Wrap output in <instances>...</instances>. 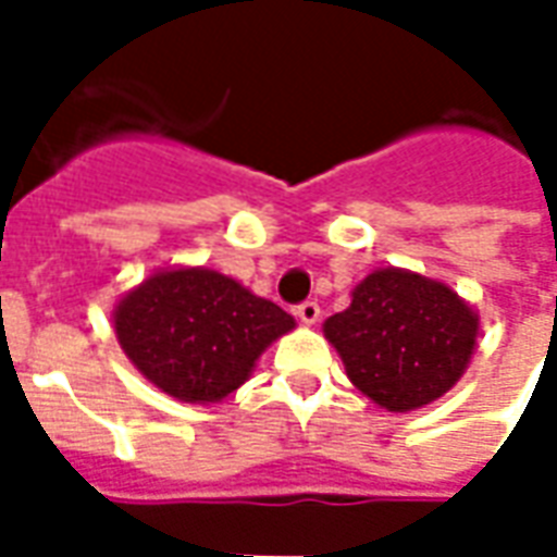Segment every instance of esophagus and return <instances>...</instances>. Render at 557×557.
I'll return each instance as SVG.
<instances>
[{
	"mask_svg": "<svg viewBox=\"0 0 557 557\" xmlns=\"http://www.w3.org/2000/svg\"><path fill=\"white\" fill-rule=\"evenodd\" d=\"M295 313H298V319H301L304 325H315V322H319V304H315V301H304L301 307L295 310Z\"/></svg>",
	"mask_w": 557,
	"mask_h": 557,
	"instance_id": "1",
	"label": "esophagus"
}]
</instances>
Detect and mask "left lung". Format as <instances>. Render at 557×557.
<instances>
[{
    "label": "left lung",
    "mask_w": 557,
    "mask_h": 557,
    "mask_svg": "<svg viewBox=\"0 0 557 557\" xmlns=\"http://www.w3.org/2000/svg\"><path fill=\"white\" fill-rule=\"evenodd\" d=\"M322 331L363 397L387 411H414L462 379L480 315L442 280L387 265L367 274Z\"/></svg>",
    "instance_id": "1"
}]
</instances>
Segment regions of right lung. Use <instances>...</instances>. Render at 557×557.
Instances as JSON below:
<instances>
[{
  "label": "right lung",
  "mask_w": 557,
  "mask_h": 557,
  "mask_svg": "<svg viewBox=\"0 0 557 557\" xmlns=\"http://www.w3.org/2000/svg\"><path fill=\"white\" fill-rule=\"evenodd\" d=\"M127 361L178 403L211 406L250 379L262 351L295 327L283 307L206 265H172L113 310Z\"/></svg>",
  "instance_id": "right-lung-1"
}]
</instances>
